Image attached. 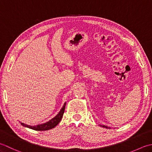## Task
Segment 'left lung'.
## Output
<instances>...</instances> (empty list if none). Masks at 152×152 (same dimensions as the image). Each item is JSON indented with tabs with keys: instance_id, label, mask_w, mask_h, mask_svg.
<instances>
[{
	"instance_id": "left-lung-1",
	"label": "left lung",
	"mask_w": 152,
	"mask_h": 152,
	"mask_svg": "<svg viewBox=\"0 0 152 152\" xmlns=\"http://www.w3.org/2000/svg\"><path fill=\"white\" fill-rule=\"evenodd\" d=\"M101 127H104V128H106V129H107V128H110V127H108L107 126H105V125H102V126H101Z\"/></svg>"
}]
</instances>
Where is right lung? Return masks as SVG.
Segmentation results:
<instances>
[{"mask_svg": "<svg viewBox=\"0 0 152 152\" xmlns=\"http://www.w3.org/2000/svg\"><path fill=\"white\" fill-rule=\"evenodd\" d=\"M65 105H66V102L64 103L63 108H61L60 112H59L56 117L53 118V119H51V120H50L48 122L45 123V124H41V125H38L37 126H30L26 124H24L23 123H21V124L24 126V127H28L29 129H31L33 130H36V131H48L50 130L51 129H53L56 125H58V124L60 122L61 120V118H63V115L64 112V109H65Z\"/></svg>", "mask_w": 152, "mask_h": 152, "instance_id": "obj_1", "label": "right lung"}]
</instances>
